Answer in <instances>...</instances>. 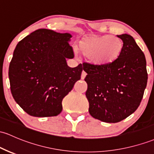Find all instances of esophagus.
Returning <instances> with one entry per match:
<instances>
[{"label":"esophagus","mask_w":154,"mask_h":154,"mask_svg":"<svg viewBox=\"0 0 154 154\" xmlns=\"http://www.w3.org/2000/svg\"><path fill=\"white\" fill-rule=\"evenodd\" d=\"M86 75H87L86 72H84V71H82V74H81V79H82V80H84V79H85V77H86Z\"/></svg>","instance_id":"1"}]
</instances>
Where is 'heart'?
<instances>
[{"label": "heart", "instance_id": "obj_1", "mask_svg": "<svg viewBox=\"0 0 154 154\" xmlns=\"http://www.w3.org/2000/svg\"><path fill=\"white\" fill-rule=\"evenodd\" d=\"M124 45L120 38L110 35L86 36L79 42V50L91 63L103 66L116 62L122 53Z\"/></svg>", "mask_w": 154, "mask_h": 154}]
</instances>
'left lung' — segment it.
Instances as JSON below:
<instances>
[{"mask_svg": "<svg viewBox=\"0 0 154 154\" xmlns=\"http://www.w3.org/2000/svg\"><path fill=\"white\" fill-rule=\"evenodd\" d=\"M117 36L124 49L116 62L103 66L82 64L88 74L89 113L107 123L121 121L137 109L148 81L146 57L134 38L126 33Z\"/></svg>", "mask_w": 154, "mask_h": 154, "instance_id": "1", "label": "left lung"}]
</instances>
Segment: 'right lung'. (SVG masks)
Wrapping results in <instances>:
<instances>
[{
	"mask_svg": "<svg viewBox=\"0 0 154 154\" xmlns=\"http://www.w3.org/2000/svg\"><path fill=\"white\" fill-rule=\"evenodd\" d=\"M70 33L41 28L25 37L15 48L8 68L15 102L28 115L51 117L61 112L62 100L80 80L83 66L71 68Z\"/></svg>",
	"mask_w": 154,
	"mask_h": 154,
	"instance_id": "right-lung-1",
	"label": "right lung"
}]
</instances>
